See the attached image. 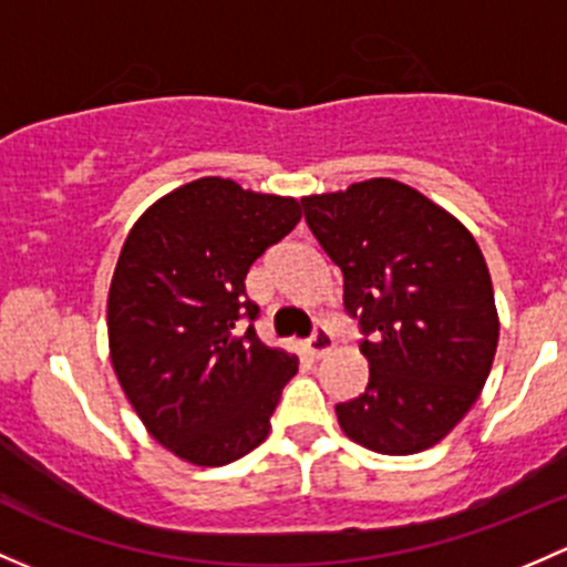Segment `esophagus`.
I'll list each match as a JSON object with an SVG mask.
<instances>
[{"instance_id":"esophagus-1","label":"esophagus","mask_w":567,"mask_h":567,"mask_svg":"<svg viewBox=\"0 0 567 567\" xmlns=\"http://www.w3.org/2000/svg\"><path fill=\"white\" fill-rule=\"evenodd\" d=\"M303 348H307L309 359H320V355L329 353V350L333 348L331 331L326 329V326H318V329L312 331V337L307 339V344H303Z\"/></svg>"}]
</instances>
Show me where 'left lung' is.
I'll return each mask as SVG.
<instances>
[{"instance_id": "obj_1", "label": "left lung", "mask_w": 567, "mask_h": 567, "mask_svg": "<svg viewBox=\"0 0 567 567\" xmlns=\"http://www.w3.org/2000/svg\"><path fill=\"white\" fill-rule=\"evenodd\" d=\"M309 230L344 279L369 383L337 404L353 443L389 456L432 449L484 389L499 320L473 234L393 178L301 198Z\"/></svg>"}]
</instances>
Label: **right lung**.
<instances>
[{
  "label": "right lung",
  "instance_id": "add662e5",
  "mask_svg": "<svg viewBox=\"0 0 567 567\" xmlns=\"http://www.w3.org/2000/svg\"><path fill=\"white\" fill-rule=\"evenodd\" d=\"M299 219V200L206 176L146 208L124 241L109 293L113 372L184 462L223 467L268 437L299 359L260 342L244 279Z\"/></svg>",
  "mask_w": 567,
  "mask_h": 567
}]
</instances>
